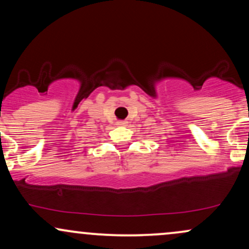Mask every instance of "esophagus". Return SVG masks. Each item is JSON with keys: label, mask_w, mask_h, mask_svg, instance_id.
Segmentation results:
<instances>
[{"label": "esophagus", "mask_w": 249, "mask_h": 249, "mask_svg": "<svg viewBox=\"0 0 249 249\" xmlns=\"http://www.w3.org/2000/svg\"><path fill=\"white\" fill-rule=\"evenodd\" d=\"M127 124V122L126 121H119V122H117V125H122V126H125V125Z\"/></svg>", "instance_id": "esophagus-1"}]
</instances>
